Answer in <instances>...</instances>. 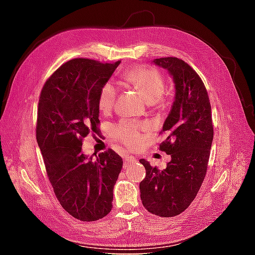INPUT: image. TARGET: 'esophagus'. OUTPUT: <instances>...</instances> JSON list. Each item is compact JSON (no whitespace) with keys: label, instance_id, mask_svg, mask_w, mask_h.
Instances as JSON below:
<instances>
[{"label":"esophagus","instance_id":"esophagus-1","mask_svg":"<svg viewBox=\"0 0 255 255\" xmlns=\"http://www.w3.org/2000/svg\"><path fill=\"white\" fill-rule=\"evenodd\" d=\"M136 161V158L133 156H129V155H126L125 156V161H123V167H128L130 163H134Z\"/></svg>","mask_w":255,"mask_h":255}]
</instances>
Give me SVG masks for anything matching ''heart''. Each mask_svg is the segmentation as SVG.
I'll return each mask as SVG.
<instances>
[{"mask_svg":"<svg viewBox=\"0 0 255 255\" xmlns=\"http://www.w3.org/2000/svg\"><path fill=\"white\" fill-rule=\"evenodd\" d=\"M123 76L127 82L140 92L142 97L151 105H163L165 97L163 91L165 88V79L157 69L146 66H136L128 69ZM118 89L112 81L106 82L100 89L98 97V106L102 112H109L115 105L117 99ZM116 139L128 146H136L142 139L141 128L135 123L121 121L114 128Z\"/></svg>","mask_w":255,"mask_h":255,"instance_id":"obj_1","label":"heart"}]
</instances>
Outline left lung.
Listing matches in <instances>:
<instances>
[{
	"mask_svg": "<svg viewBox=\"0 0 255 255\" xmlns=\"http://www.w3.org/2000/svg\"><path fill=\"white\" fill-rule=\"evenodd\" d=\"M172 76L175 97L160 133L166 139L159 150L171 155L166 169L158 170L139 159L145 177L139 184L145 210L159 217L180 215L194 201L207 170L214 137L212 110L198 73L177 57L154 59Z\"/></svg>",
	"mask_w": 255,
	"mask_h": 255,
	"instance_id": "left-lung-1",
	"label": "left lung"
}]
</instances>
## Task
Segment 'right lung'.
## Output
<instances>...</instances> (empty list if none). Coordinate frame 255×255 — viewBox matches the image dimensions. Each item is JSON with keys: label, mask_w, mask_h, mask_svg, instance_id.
I'll return each mask as SVG.
<instances>
[{"label": "right lung", "mask_w": 255, "mask_h": 255, "mask_svg": "<svg viewBox=\"0 0 255 255\" xmlns=\"http://www.w3.org/2000/svg\"><path fill=\"white\" fill-rule=\"evenodd\" d=\"M120 64L74 58L42 87L36 138L57 200L72 217L96 221L113 208L114 186L123 160L109 149L96 159L82 152L83 139L99 132L98 97Z\"/></svg>", "instance_id": "obj_1"}]
</instances>
